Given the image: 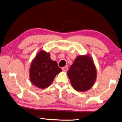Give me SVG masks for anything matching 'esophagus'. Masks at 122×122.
<instances>
[{
  "label": "esophagus",
  "instance_id": "34e87169",
  "mask_svg": "<svg viewBox=\"0 0 122 122\" xmlns=\"http://www.w3.org/2000/svg\"><path fill=\"white\" fill-rule=\"evenodd\" d=\"M62 69L63 71H67V70H68V66H65V67H62Z\"/></svg>",
  "mask_w": 122,
  "mask_h": 122
}]
</instances>
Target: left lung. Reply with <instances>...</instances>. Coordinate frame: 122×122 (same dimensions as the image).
Here are the masks:
<instances>
[{
    "mask_svg": "<svg viewBox=\"0 0 122 122\" xmlns=\"http://www.w3.org/2000/svg\"><path fill=\"white\" fill-rule=\"evenodd\" d=\"M73 87L78 92H86L93 86L97 78V70L89 55L78 56L67 71Z\"/></svg>",
    "mask_w": 122,
    "mask_h": 122,
    "instance_id": "8db88e82",
    "label": "left lung"
}]
</instances>
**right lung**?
Returning <instances> with one entry per match:
<instances>
[{
    "mask_svg": "<svg viewBox=\"0 0 122 122\" xmlns=\"http://www.w3.org/2000/svg\"><path fill=\"white\" fill-rule=\"evenodd\" d=\"M61 71L56 61L51 60L50 54L42 50L32 60L29 69V78L32 84L43 89L49 86L56 75Z\"/></svg>",
    "mask_w": 122,
    "mask_h": 122,
    "instance_id": "1",
    "label": "right lung"
}]
</instances>
